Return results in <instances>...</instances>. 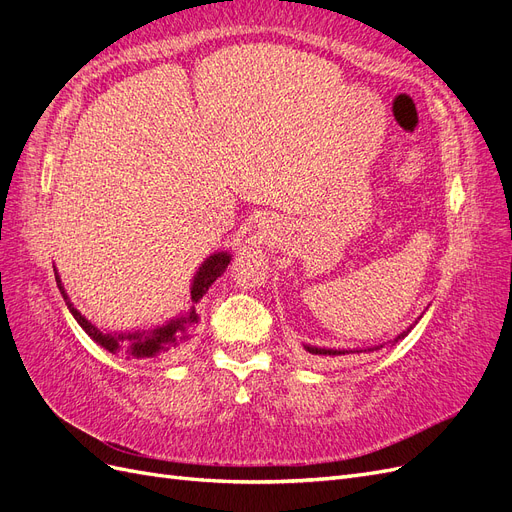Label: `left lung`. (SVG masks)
<instances>
[{
  "label": "left lung",
  "mask_w": 512,
  "mask_h": 512,
  "mask_svg": "<svg viewBox=\"0 0 512 512\" xmlns=\"http://www.w3.org/2000/svg\"><path fill=\"white\" fill-rule=\"evenodd\" d=\"M414 327V324H410V327L404 331V333H399L391 344H395V342H399V339H404L408 333H410V329ZM380 348H384V344H380V346H371V348H365V350H359V348H354V350H337V348H320V346H309V344H303V350H305V356L307 359H339V356H346V354H361V352H374V350H380Z\"/></svg>",
  "instance_id": "1"
}]
</instances>
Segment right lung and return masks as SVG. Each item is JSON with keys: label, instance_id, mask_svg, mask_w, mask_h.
<instances>
[{"label": "right lung", "instance_id": "right-lung-1", "mask_svg": "<svg viewBox=\"0 0 512 512\" xmlns=\"http://www.w3.org/2000/svg\"><path fill=\"white\" fill-rule=\"evenodd\" d=\"M228 262H230L228 252H215L203 262V265L198 267L194 280H192V288H190V307L183 309V312L179 316H175L173 320H168L166 324H160V327H153V329H136V331H121V333L102 331L96 327V324H91L79 312V309L70 303L64 286H61L57 271H55V280H57L61 294H64V301L70 309V314L98 346H102L106 352L119 356V359L160 361V359H164V356L177 352L181 346L188 344L194 337V333L198 329V322H200L198 305H200V301H203L211 284L226 271Z\"/></svg>", "mask_w": 512, "mask_h": 512}]
</instances>
